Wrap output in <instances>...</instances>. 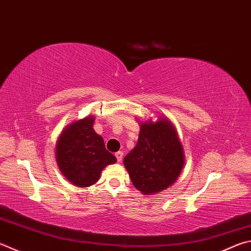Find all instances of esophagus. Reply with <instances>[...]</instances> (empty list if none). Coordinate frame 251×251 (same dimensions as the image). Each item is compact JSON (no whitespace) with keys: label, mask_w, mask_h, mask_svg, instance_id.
Instances as JSON below:
<instances>
[{"label":"esophagus","mask_w":251,"mask_h":251,"mask_svg":"<svg viewBox=\"0 0 251 251\" xmlns=\"http://www.w3.org/2000/svg\"><path fill=\"white\" fill-rule=\"evenodd\" d=\"M115 156H116L117 161L121 162L122 159H123V156H124V153H123V151H117V152L115 153Z\"/></svg>","instance_id":"34e87169"}]
</instances>
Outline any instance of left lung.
Listing matches in <instances>:
<instances>
[{
    "label": "left lung",
    "mask_w": 251,
    "mask_h": 251,
    "mask_svg": "<svg viewBox=\"0 0 251 251\" xmlns=\"http://www.w3.org/2000/svg\"><path fill=\"white\" fill-rule=\"evenodd\" d=\"M139 125L137 145L124 158V166L135 188L144 195H151L169 188L180 176L183 147L168 118Z\"/></svg>",
    "instance_id": "left-lung-1"
}]
</instances>
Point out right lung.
Returning <instances> with one entry per match:
<instances>
[{
	"mask_svg": "<svg viewBox=\"0 0 251 251\" xmlns=\"http://www.w3.org/2000/svg\"><path fill=\"white\" fill-rule=\"evenodd\" d=\"M94 116L90 115L68 125L56 145V160L62 175L80 188L97 183L102 170L116 162L107 151L101 136L93 129Z\"/></svg>",
	"mask_w": 251,
	"mask_h": 251,
	"instance_id": "add662e5",
	"label": "right lung"
}]
</instances>
